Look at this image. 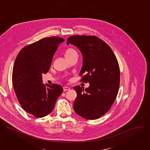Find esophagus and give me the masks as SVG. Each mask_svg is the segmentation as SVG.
<instances>
[{
    "mask_svg": "<svg viewBox=\"0 0 150 150\" xmlns=\"http://www.w3.org/2000/svg\"><path fill=\"white\" fill-rule=\"evenodd\" d=\"M63 88L64 91H68V90H70V88L68 87H64Z\"/></svg>",
    "mask_w": 150,
    "mask_h": 150,
    "instance_id": "34e87169",
    "label": "esophagus"
}]
</instances>
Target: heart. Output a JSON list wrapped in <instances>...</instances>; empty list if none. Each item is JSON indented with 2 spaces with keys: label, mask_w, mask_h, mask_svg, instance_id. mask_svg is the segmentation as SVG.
<instances>
[{
  "label": "heart",
  "mask_w": 150,
  "mask_h": 150,
  "mask_svg": "<svg viewBox=\"0 0 150 150\" xmlns=\"http://www.w3.org/2000/svg\"><path fill=\"white\" fill-rule=\"evenodd\" d=\"M75 52V50H73L72 49H68L66 51V52H65V55L69 54H70V53H72V52Z\"/></svg>",
  "instance_id": "obj_1"
}]
</instances>
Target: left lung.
Instances as JSON below:
<instances>
[{
	"label": "left lung",
	"mask_w": 150,
	"mask_h": 150,
	"mask_svg": "<svg viewBox=\"0 0 150 150\" xmlns=\"http://www.w3.org/2000/svg\"><path fill=\"white\" fill-rule=\"evenodd\" d=\"M69 44L76 46L82 55L80 75H84L81 81L90 83L85 89L79 85L74 87L77 95L74 109L84 119H98L110 110L117 95V60L110 46L96 36H71L67 39V45Z\"/></svg>",
	"instance_id": "8db88e82"
}]
</instances>
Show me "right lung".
Returning a JSON list of instances; mask_svg holds the SVG:
<instances>
[{"label":"right lung","instance_id":"obj_1","mask_svg":"<svg viewBox=\"0 0 150 150\" xmlns=\"http://www.w3.org/2000/svg\"><path fill=\"white\" fill-rule=\"evenodd\" d=\"M63 38H44L24 47L18 53L13 65L12 84L17 99L27 112L42 117L53 110L62 93V86L42 83V75L48 72Z\"/></svg>","mask_w":150,"mask_h":150}]
</instances>
